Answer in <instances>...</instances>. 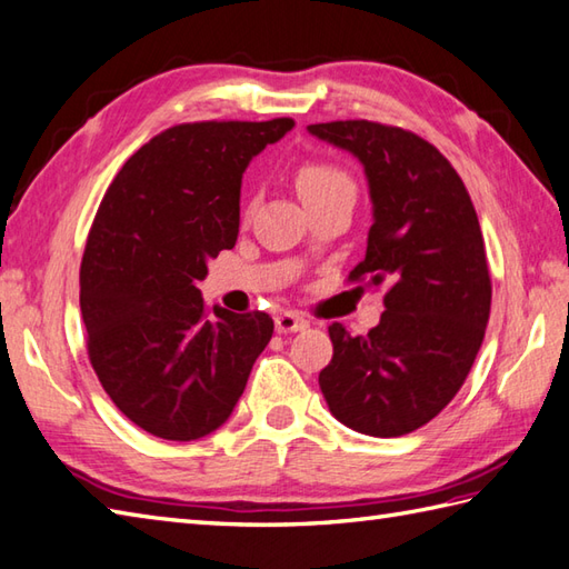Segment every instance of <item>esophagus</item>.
Returning a JSON list of instances; mask_svg holds the SVG:
<instances>
[{"mask_svg": "<svg viewBox=\"0 0 569 569\" xmlns=\"http://www.w3.org/2000/svg\"><path fill=\"white\" fill-rule=\"evenodd\" d=\"M308 325L310 322L303 316H298V312H293V310H283V312H278V316H276V332H281V335L300 332V330H306Z\"/></svg>", "mask_w": 569, "mask_h": 569, "instance_id": "obj_1", "label": "esophagus"}]
</instances>
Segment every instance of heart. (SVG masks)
<instances>
[{
  "mask_svg": "<svg viewBox=\"0 0 569 569\" xmlns=\"http://www.w3.org/2000/svg\"><path fill=\"white\" fill-rule=\"evenodd\" d=\"M296 188L300 192V198L312 200V198H322L330 196V192H340L349 190L355 192L352 178H349L342 168L330 166V163H303L296 171Z\"/></svg>",
  "mask_w": 569,
  "mask_h": 569,
  "instance_id": "obj_1",
  "label": "heart"
}]
</instances>
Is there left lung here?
Returning <instances> with one entry per match:
<instances>
[{
	"label": "left lung",
	"mask_w": 569,
	"mask_h": 569,
	"mask_svg": "<svg viewBox=\"0 0 569 569\" xmlns=\"http://www.w3.org/2000/svg\"><path fill=\"white\" fill-rule=\"evenodd\" d=\"M308 131L365 166L373 222L349 281L389 286L377 328H328L335 355L320 391L342 426L398 438L452 401L485 340L491 281L475 204L450 161L413 131L367 119Z\"/></svg>",
	"instance_id": "8db88e82"
}]
</instances>
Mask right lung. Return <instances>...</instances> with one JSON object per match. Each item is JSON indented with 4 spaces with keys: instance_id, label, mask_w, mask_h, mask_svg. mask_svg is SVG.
Returning a JSON list of instances; mask_svg holds the SVG:
<instances>
[{
    "instance_id": "add662e5",
    "label": "right lung",
    "mask_w": 569,
    "mask_h": 569,
    "mask_svg": "<svg viewBox=\"0 0 569 569\" xmlns=\"http://www.w3.org/2000/svg\"><path fill=\"white\" fill-rule=\"evenodd\" d=\"M293 119L196 122L153 137L104 192L80 266V312L102 389L156 438L227 422L273 335L266 312L204 308L198 281L239 234L241 176Z\"/></svg>"
}]
</instances>
